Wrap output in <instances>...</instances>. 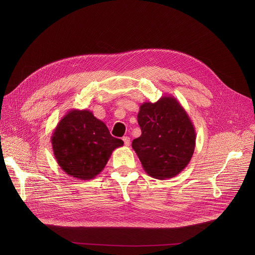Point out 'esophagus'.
I'll use <instances>...</instances> for the list:
<instances>
[{
	"label": "esophagus",
	"instance_id": "obj_1",
	"mask_svg": "<svg viewBox=\"0 0 255 255\" xmlns=\"http://www.w3.org/2000/svg\"><path fill=\"white\" fill-rule=\"evenodd\" d=\"M123 141H124V144H125L126 146H129V145H130V137L124 136V137H123Z\"/></svg>",
	"mask_w": 255,
	"mask_h": 255
}]
</instances>
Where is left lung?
<instances>
[{"label":"left lung","instance_id":"obj_1","mask_svg":"<svg viewBox=\"0 0 255 255\" xmlns=\"http://www.w3.org/2000/svg\"><path fill=\"white\" fill-rule=\"evenodd\" d=\"M141 135L132 141L144 171L154 179L176 177L188 165L195 149V129L181 103L173 96L139 106Z\"/></svg>","mask_w":255,"mask_h":255}]
</instances>
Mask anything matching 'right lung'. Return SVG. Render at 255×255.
<instances>
[{
	"label": "right lung",
	"instance_id": "1",
	"mask_svg": "<svg viewBox=\"0 0 255 255\" xmlns=\"http://www.w3.org/2000/svg\"><path fill=\"white\" fill-rule=\"evenodd\" d=\"M124 144L113 137L109 128L88 110H70L58 123L51 145L59 166L79 180L98 176L112 153Z\"/></svg>",
	"mask_w": 255,
	"mask_h": 255
}]
</instances>
